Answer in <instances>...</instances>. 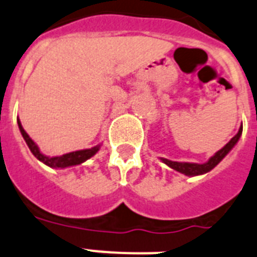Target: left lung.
<instances>
[{
  "label": "left lung",
  "mask_w": 257,
  "mask_h": 257,
  "mask_svg": "<svg viewBox=\"0 0 257 257\" xmlns=\"http://www.w3.org/2000/svg\"><path fill=\"white\" fill-rule=\"evenodd\" d=\"M242 131H243V126L240 125L238 133L231 138L230 141L227 142V144L222 147L221 150H218L215 155L211 156V158L208 159V162L203 163V164H198V163H187V162H173V160L164 159V158H160V160H162L164 164H167L169 168L175 169V171L180 172V173H184L185 176H191V177H193V176L204 175V173H207V172L212 171V169L215 168L218 163L221 162L225 156L230 153L231 149L236 145V142L239 141L240 136H242Z\"/></svg>",
  "instance_id": "left-lung-1"
}]
</instances>
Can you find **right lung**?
Wrapping results in <instances>:
<instances>
[{"label":"right lung","mask_w":257,"mask_h":257,"mask_svg":"<svg viewBox=\"0 0 257 257\" xmlns=\"http://www.w3.org/2000/svg\"><path fill=\"white\" fill-rule=\"evenodd\" d=\"M17 121H18V126H19V131H21L26 144L28 145V147H30L31 153H32L33 155L40 160V162H42L45 166L50 167V168H67V167L79 166V164H81V163L90 159L91 156H94L95 154L98 153V150H99V147H101V145H97V146L91 147V149H84V150L72 151V153L64 154V155H61V156H48L40 151L39 146L35 144V141H33L32 138L28 136V133L24 131L19 117L17 119Z\"/></svg>","instance_id":"right-lung-1"}]
</instances>
